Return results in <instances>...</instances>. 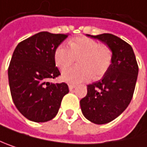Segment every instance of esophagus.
<instances>
[{
	"label": "esophagus",
	"instance_id": "34e87169",
	"mask_svg": "<svg viewBox=\"0 0 147 147\" xmlns=\"http://www.w3.org/2000/svg\"><path fill=\"white\" fill-rule=\"evenodd\" d=\"M75 86H75V85H74V84H70V85L68 86V87H69V90H70V91H72L74 88H75Z\"/></svg>",
	"mask_w": 147,
	"mask_h": 147
}]
</instances>
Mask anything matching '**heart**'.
<instances>
[{"instance_id": "obj_1", "label": "heart", "mask_w": 147, "mask_h": 147, "mask_svg": "<svg viewBox=\"0 0 147 147\" xmlns=\"http://www.w3.org/2000/svg\"><path fill=\"white\" fill-rule=\"evenodd\" d=\"M70 49L59 45L54 53L55 65L61 70L71 66L78 59L77 67L65 70L61 78L68 83H79L102 78L112 64V52L106 46L90 37H78L69 41Z\"/></svg>"}]
</instances>
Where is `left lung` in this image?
Masks as SVG:
<instances>
[{
    "mask_svg": "<svg viewBox=\"0 0 147 147\" xmlns=\"http://www.w3.org/2000/svg\"><path fill=\"white\" fill-rule=\"evenodd\" d=\"M88 37L98 39L112 51V64L103 78L87 86L80 100L84 116L95 124H105L118 117L130 104L135 89L139 67L127 42L110 33Z\"/></svg>",
    "mask_w": 147,
    "mask_h": 147,
    "instance_id": "1",
    "label": "left lung"
}]
</instances>
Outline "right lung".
Returning a JSON list of instances; mask_svg holds the SVG:
<instances>
[{
    "mask_svg": "<svg viewBox=\"0 0 147 147\" xmlns=\"http://www.w3.org/2000/svg\"><path fill=\"white\" fill-rule=\"evenodd\" d=\"M67 37L41 32L20 42L13 51L8 67L10 92L16 108L30 121L45 122L53 119L69 92L64 82L48 81L61 75L54 53Z\"/></svg>",
    "mask_w": 147,
    "mask_h": 147,
    "instance_id": "right-lung-1",
    "label": "right lung"
}]
</instances>
